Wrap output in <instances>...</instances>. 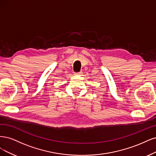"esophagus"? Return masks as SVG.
I'll use <instances>...</instances> for the list:
<instances>
[{
	"instance_id": "1",
	"label": "esophagus",
	"mask_w": 156,
	"mask_h": 156,
	"mask_svg": "<svg viewBox=\"0 0 156 156\" xmlns=\"http://www.w3.org/2000/svg\"><path fill=\"white\" fill-rule=\"evenodd\" d=\"M81 73H75L74 74H75V75H80V74H81Z\"/></svg>"
}]
</instances>
